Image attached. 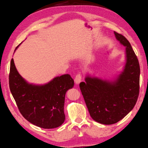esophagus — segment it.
Returning a JSON list of instances; mask_svg holds the SVG:
<instances>
[{"mask_svg": "<svg viewBox=\"0 0 148 148\" xmlns=\"http://www.w3.org/2000/svg\"><path fill=\"white\" fill-rule=\"evenodd\" d=\"M75 83L76 84H79L81 82V74H77L74 79Z\"/></svg>", "mask_w": 148, "mask_h": 148, "instance_id": "esophagus-1", "label": "esophagus"}]
</instances>
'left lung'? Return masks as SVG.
Masks as SVG:
<instances>
[{"mask_svg":"<svg viewBox=\"0 0 148 148\" xmlns=\"http://www.w3.org/2000/svg\"><path fill=\"white\" fill-rule=\"evenodd\" d=\"M116 39L125 47V63L122 71L111 79L88 72L79 87L93 120L103 125L120 121L134 108L139 92V61L125 37L114 32Z\"/></svg>","mask_w":148,"mask_h":148,"instance_id":"obj_1","label":"left lung"}]
</instances>
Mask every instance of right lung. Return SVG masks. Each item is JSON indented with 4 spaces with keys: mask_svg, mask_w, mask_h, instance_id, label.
Segmentation results:
<instances>
[{
    "mask_svg": "<svg viewBox=\"0 0 148 148\" xmlns=\"http://www.w3.org/2000/svg\"><path fill=\"white\" fill-rule=\"evenodd\" d=\"M9 79L12 95L21 114L28 121L46 129L64 123L65 96L74 85L70 75L56 76L43 84L30 83L19 74L12 58Z\"/></svg>",
    "mask_w": 148,
    "mask_h": 148,
    "instance_id": "add662e5",
    "label": "right lung"
}]
</instances>
